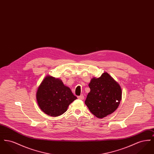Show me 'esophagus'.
Returning a JSON list of instances; mask_svg holds the SVG:
<instances>
[{
  "label": "esophagus",
  "mask_w": 154,
  "mask_h": 154,
  "mask_svg": "<svg viewBox=\"0 0 154 154\" xmlns=\"http://www.w3.org/2000/svg\"><path fill=\"white\" fill-rule=\"evenodd\" d=\"M77 97H78V99H80V100H84V96L82 95H81L80 96H79Z\"/></svg>",
  "instance_id": "obj_1"
}]
</instances>
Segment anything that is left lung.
Segmentation results:
<instances>
[{"label":"left lung","mask_w":154,"mask_h":154,"mask_svg":"<svg viewBox=\"0 0 154 154\" xmlns=\"http://www.w3.org/2000/svg\"><path fill=\"white\" fill-rule=\"evenodd\" d=\"M88 85L91 91L85 104L95 117L102 119L117 109L122 99V89L109 74L104 72L99 78L93 77Z\"/></svg>","instance_id":"8db88e82"}]
</instances>
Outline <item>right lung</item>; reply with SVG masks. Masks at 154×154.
<instances>
[{
    "mask_svg": "<svg viewBox=\"0 0 154 154\" xmlns=\"http://www.w3.org/2000/svg\"><path fill=\"white\" fill-rule=\"evenodd\" d=\"M77 99L62 81L50 75L45 77L37 88L36 99L40 109L47 115L58 117Z\"/></svg>",
    "mask_w": 154,
    "mask_h": 154,
    "instance_id": "obj_1",
    "label": "right lung"
}]
</instances>
